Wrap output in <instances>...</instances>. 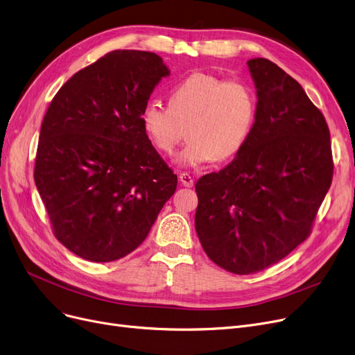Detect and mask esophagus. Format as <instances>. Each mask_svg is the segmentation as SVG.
<instances>
[{
    "mask_svg": "<svg viewBox=\"0 0 355 355\" xmlns=\"http://www.w3.org/2000/svg\"><path fill=\"white\" fill-rule=\"evenodd\" d=\"M180 181L184 187H193L194 186V178L189 173H181Z\"/></svg>",
    "mask_w": 355,
    "mask_h": 355,
    "instance_id": "obj_1",
    "label": "esophagus"
}]
</instances>
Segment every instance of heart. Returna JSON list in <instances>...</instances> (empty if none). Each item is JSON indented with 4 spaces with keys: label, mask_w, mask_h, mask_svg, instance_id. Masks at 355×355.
I'll return each mask as SVG.
<instances>
[{
    "label": "heart",
    "mask_w": 355,
    "mask_h": 355,
    "mask_svg": "<svg viewBox=\"0 0 355 355\" xmlns=\"http://www.w3.org/2000/svg\"><path fill=\"white\" fill-rule=\"evenodd\" d=\"M257 114L254 88L243 80L196 72L169 92L168 105L148 101L142 128L162 155H173L187 128L189 144L178 153L184 166L235 157L251 135Z\"/></svg>",
    "instance_id": "b5f03b06"
}]
</instances>
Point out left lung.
Returning <instances> with one entry per match:
<instances>
[{
  "instance_id": "left-lung-1",
  "label": "left lung",
  "mask_w": 355,
  "mask_h": 355,
  "mask_svg": "<svg viewBox=\"0 0 355 355\" xmlns=\"http://www.w3.org/2000/svg\"><path fill=\"white\" fill-rule=\"evenodd\" d=\"M257 114L248 141L196 184V232L223 270L263 271L309 238L334 175L331 135L302 85L264 58L248 60Z\"/></svg>"
}]
</instances>
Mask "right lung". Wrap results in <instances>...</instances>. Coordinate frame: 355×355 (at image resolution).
Returning a JSON list of instances; mask_svg holds the SVG:
<instances>
[{
	"mask_svg": "<svg viewBox=\"0 0 355 355\" xmlns=\"http://www.w3.org/2000/svg\"><path fill=\"white\" fill-rule=\"evenodd\" d=\"M166 75L153 52H109L71 76L43 117L36 187L56 239L87 261L135 251L177 189L141 123Z\"/></svg>",
	"mask_w": 355,
	"mask_h": 355,
	"instance_id": "1",
	"label": "right lung"
}]
</instances>
